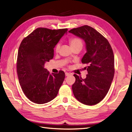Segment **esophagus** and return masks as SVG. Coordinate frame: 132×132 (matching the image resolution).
I'll return each mask as SVG.
<instances>
[{"instance_id":"1","label":"esophagus","mask_w":132,"mask_h":132,"mask_svg":"<svg viewBox=\"0 0 132 132\" xmlns=\"http://www.w3.org/2000/svg\"><path fill=\"white\" fill-rule=\"evenodd\" d=\"M65 76H69L70 74V73H67V72H66V73H65Z\"/></svg>"}]
</instances>
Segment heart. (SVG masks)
<instances>
[{"mask_svg": "<svg viewBox=\"0 0 132 132\" xmlns=\"http://www.w3.org/2000/svg\"><path fill=\"white\" fill-rule=\"evenodd\" d=\"M69 43L71 47H72V48H74L76 47H81L82 48L83 46V42L81 39L77 37H74L71 38L69 39ZM60 48V45L59 43H58L55 47V51L56 52H58L59 51V50Z\"/></svg>", "mask_w": 132, "mask_h": 132, "instance_id": "obj_1", "label": "heart"}]
</instances>
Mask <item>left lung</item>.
Segmentation results:
<instances>
[{"instance_id":"obj_1","label":"left lung","mask_w":132,"mask_h":132,"mask_svg":"<svg viewBox=\"0 0 132 132\" xmlns=\"http://www.w3.org/2000/svg\"><path fill=\"white\" fill-rule=\"evenodd\" d=\"M82 38L86 43V53L81 62L89 64L85 79L74 74L72 85L75 97L83 104L94 105L104 98L114 74L113 50L107 39L94 28L84 25L69 31Z\"/></svg>"}]
</instances>
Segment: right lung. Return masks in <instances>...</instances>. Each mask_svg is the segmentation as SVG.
Masks as SVG:
<instances>
[{
  "instance_id": "right-lung-1",
  "label": "right lung",
  "mask_w": 132,
  "mask_h": 132,
  "mask_svg": "<svg viewBox=\"0 0 132 132\" xmlns=\"http://www.w3.org/2000/svg\"><path fill=\"white\" fill-rule=\"evenodd\" d=\"M67 29L51 30L39 27L23 39L17 58V73L23 93L30 100L43 104L52 100L58 93L65 73H52L44 65L54 56V48Z\"/></svg>"
}]
</instances>
